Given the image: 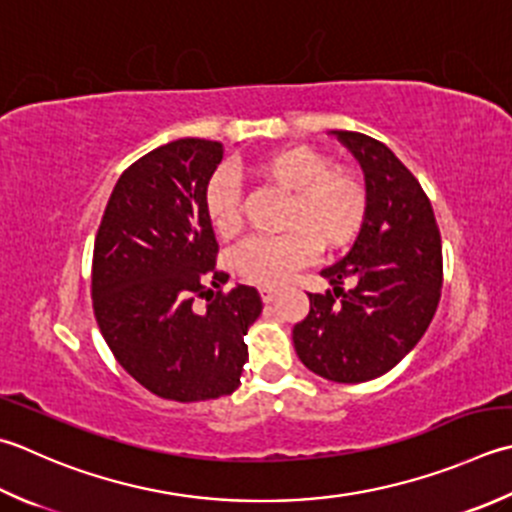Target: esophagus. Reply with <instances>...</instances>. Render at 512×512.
I'll return each mask as SVG.
<instances>
[{
    "mask_svg": "<svg viewBox=\"0 0 512 512\" xmlns=\"http://www.w3.org/2000/svg\"><path fill=\"white\" fill-rule=\"evenodd\" d=\"M259 295H262V302L270 304L277 297V288L273 286H259Z\"/></svg>",
    "mask_w": 512,
    "mask_h": 512,
    "instance_id": "34e87169",
    "label": "esophagus"
}]
</instances>
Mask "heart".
Masks as SVG:
<instances>
[{"instance_id":"1","label":"heart","mask_w":512,"mask_h":512,"mask_svg":"<svg viewBox=\"0 0 512 512\" xmlns=\"http://www.w3.org/2000/svg\"><path fill=\"white\" fill-rule=\"evenodd\" d=\"M255 173L290 193L284 226L275 237H250L230 264L250 284L277 286L297 268L326 250L348 246L368 213L364 184L348 170L330 168V159L310 146H286L259 159ZM204 213L217 235L233 237L242 228V188L233 173L219 168L204 190Z\"/></svg>"}]
</instances>
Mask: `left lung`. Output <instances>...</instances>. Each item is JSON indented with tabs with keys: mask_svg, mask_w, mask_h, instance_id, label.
<instances>
[{
	"mask_svg": "<svg viewBox=\"0 0 512 512\" xmlns=\"http://www.w3.org/2000/svg\"><path fill=\"white\" fill-rule=\"evenodd\" d=\"M333 135L362 164L368 213L350 253L322 270L333 290L308 295L293 342L315 375L362 384L395 368L426 333L442 295V237L428 195L393 150L353 130Z\"/></svg>",
	"mask_w": 512,
	"mask_h": 512,
	"instance_id": "1",
	"label": "left lung"
}]
</instances>
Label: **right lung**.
Wrapping results in <instances>:
<instances>
[{
  "label": "right lung",
  "instance_id": "right-lung-1",
  "mask_svg": "<svg viewBox=\"0 0 512 512\" xmlns=\"http://www.w3.org/2000/svg\"><path fill=\"white\" fill-rule=\"evenodd\" d=\"M224 157L210 139H177L130 164L110 193L93 250V310L130 377L173 402L242 384L244 335L262 313L253 286L222 290L204 190ZM213 283L217 291H210ZM195 298H206L197 311Z\"/></svg>",
  "mask_w": 512,
  "mask_h": 512
}]
</instances>
